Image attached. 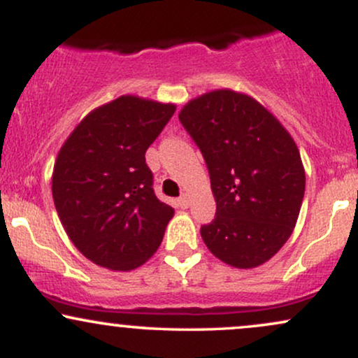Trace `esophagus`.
Wrapping results in <instances>:
<instances>
[{
    "mask_svg": "<svg viewBox=\"0 0 358 358\" xmlns=\"http://www.w3.org/2000/svg\"><path fill=\"white\" fill-rule=\"evenodd\" d=\"M188 205H190V196H188L187 193H183V195L178 199V207L188 208Z\"/></svg>",
    "mask_w": 358,
    "mask_h": 358,
    "instance_id": "esophagus-1",
    "label": "esophagus"
}]
</instances>
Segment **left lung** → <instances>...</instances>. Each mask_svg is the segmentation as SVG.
I'll use <instances>...</instances> for the list:
<instances>
[{"instance_id": "obj_1", "label": "left lung", "mask_w": 358, "mask_h": 358, "mask_svg": "<svg viewBox=\"0 0 358 358\" xmlns=\"http://www.w3.org/2000/svg\"><path fill=\"white\" fill-rule=\"evenodd\" d=\"M180 122L202 151L217 210L200 234L225 264H264L289 239L305 196L296 143L256 99L212 90L180 110Z\"/></svg>"}]
</instances>
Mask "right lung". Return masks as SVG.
<instances>
[{
    "instance_id": "right-lung-1",
    "label": "right lung",
    "mask_w": 358,
    "mask_h": 358,
    "mask_svg": "<svg viewBox=\"0 0 358 358\" xmlns=\"http://www.w3.org/2000/svg\"><path fill=\"white\" fill-rule=\"evenodd\" d=\"M175 109L121 96L89 113L60 148L52 176L57 213L97 266L136 269L162 244L175 210L155 195L145 153Z\"/></svg>"
}]
</instances>
